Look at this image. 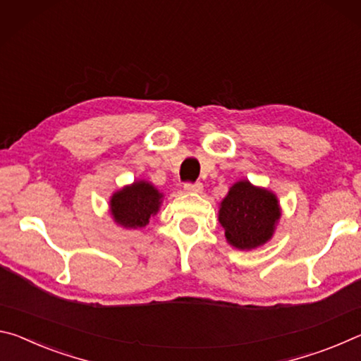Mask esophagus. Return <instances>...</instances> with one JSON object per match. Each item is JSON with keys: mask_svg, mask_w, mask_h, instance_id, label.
<instances>
[{"mask_svg": "<svg viewBox=\"0 0 361 361\" xmlns=\"http://www.w3.org/2000/svg\"><path fill=\"white\" fill-rule=\"evenodd\" d=\"M184 190L187 192V193H200L203 190V184L202 182H187V184L184 185Z\"/></svg>", "mask_w": 361, "mask_h": 361, "instance_id": "esophagus-1", "label": "esophagus"}]
</instances>
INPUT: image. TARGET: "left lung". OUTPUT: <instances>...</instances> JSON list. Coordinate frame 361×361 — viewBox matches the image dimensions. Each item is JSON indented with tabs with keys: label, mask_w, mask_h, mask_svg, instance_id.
I'll return each mask as SVG.
<instances>
[{
	"label": "left lung",
	"mask_w": 361,
	"mask_h": 361,
	"mask_svg": "<svg viewBox=\"0 0 361 361\" xmlns=\"http://www.w3.org/2000/svg\"><path fill=\"white\" fill-rule=\"evenodd\" d=\"M281 216L275 193L240 180L230 187L219 208L226 238L238 250H254L271 238Z\"/></svg>",
	"instance_id": "8db88e82"
}]
</instances>
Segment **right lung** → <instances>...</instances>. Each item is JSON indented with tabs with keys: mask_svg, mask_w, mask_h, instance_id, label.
Listing matches in <instances>:
<instances>
[{
	"mask_svg": "<svg viewBox=\"0 0 361 361\" xmlns=\"http://www.w3.org/2000/svg\"><path fill=\"white\" fill-rule=\"evenodd\" d=\"M163 193H159L150 182L135 180L123 187L110 198V212L118 226L125 228H140L149 224L161 204Z\"/></svg>",
	"mask_w": 361,
	"mask_h": 361,
	"instance_id": "right-lung-1",
	"label": "right lung"
}]
</instances>
